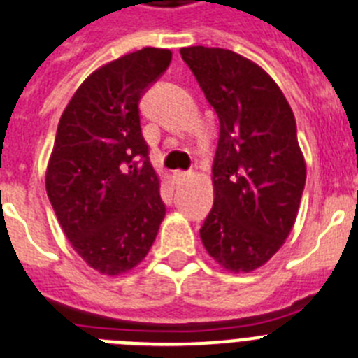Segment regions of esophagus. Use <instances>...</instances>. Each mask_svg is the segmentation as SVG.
<instances>
[{
	"label": "esophagus",
	"mask_w": 358,
	"mask_h": 358,
	"mask_svg": "<svg viewBox=\"0 0 358 358\" xmlns=\"http://www.w3.org/2000/svg\"><path fill=\"white\" fill-rule=\"evenodd\" d=\"M187 176H189V173H184V171H174V173H173V178H174V182H176V184L184 182Z\"/></svg>",
	"instance_id": "esophagus-1"
}]
</instances>
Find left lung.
Masks as SVG:
<instances>
[{"label":"left lung","mask_w":358,"mask_h":358,"mask_svg":"<svg viewBox=\"0 0 358 358\" xmlns=\"http://www.w3.org/2000/svg\"><path fill=\"white\" fill-rule=\"evenodd\" d=\"M219 115L213 208L200 229L208 254L229 272H252L283 246L305 187L296 119L263 68L220 48L180 49Z\"/></svg>","instance_id":"8db88e82"}]
</instances>
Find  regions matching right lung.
Segmentation results:
<instances>
[{"instance_id": "add662e5", "label": "right lung", "mask_w": 358, "mask_h": 358, "mask_svg": "<svg viewBox=\"0 0 358 358\" xmlns=\"http://www.w3.org/2000/svg\"><path fill=\"white\" fill-rule=\"evenodd\" d=\"M169 49L104 64L64 110L45 173L55 215L94 270L119 275L149 254L165 204L139 124V99L169 68Z\"/></svg>"}]
</instances>
